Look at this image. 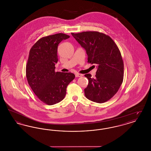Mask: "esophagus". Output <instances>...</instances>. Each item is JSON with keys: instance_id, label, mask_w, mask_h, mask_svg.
<instances>
[{"instance_id": "esophagus-1", "label": "esophagus", "mask_w": 151, "mask_h": 151, "mask_svg": "<svg viewBox=\"0 0 151 151\" xmlns=\"http://www.w3.org/2000/svg\"><path fill=\"white\" fill-rule=\"evenodd\" d=\"M83 75H82V74H80V73H76L75 74V76L76 77V78H79V77H81V76H82Z\"/></svg>"}]
</instances>
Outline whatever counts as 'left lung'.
<instances>
[{"label":"left lung","instance_id":"1","mask_svg":"<svg viewBox=\"0 0 151 151\" xmlns=\"http://www.w3.org/2000/svg\"><path fill=\"white\" fill-rule=\"evenodd\" d=\"M86 49L88 63L97 65L96 78L90 73L84 76L89 83L84 94L89 100L104 103L111 99L119 90L124 75V65L117 45L110 36L96 31L71 33Z\"/></svg>","mask_w":151,"mask_h":151}]
</instances>
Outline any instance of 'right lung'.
Returning <instances> with one entry per match:
<instances>
[{
    "label": "right lung",
    "instance_id": "obj_1",
    "mask_svg": "<svg viewBox=\"0 0 151 151\" xmlns=\"http://www.w3.org/2000/svg\"><path fill=\"white\" fill-rule=\"evenodd\" d=\"M70 36L57 33L38 40L29 51L26 65L28 84L39 100L52 105L65 98L66 88L75 76L71 72L55 71L58 46Z\"/></svg>",
    "mask_w": 151,
    "mask_h": 151
}]
</instances>
